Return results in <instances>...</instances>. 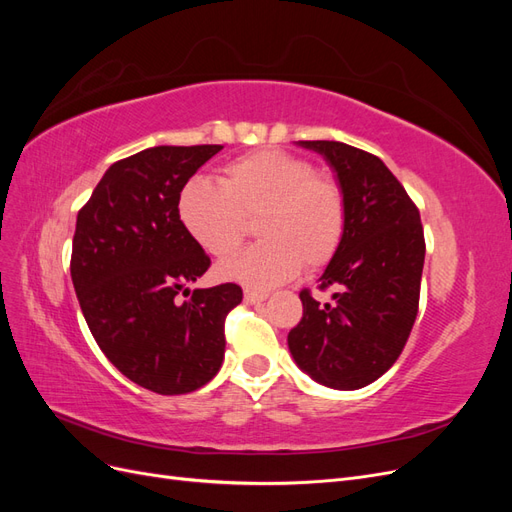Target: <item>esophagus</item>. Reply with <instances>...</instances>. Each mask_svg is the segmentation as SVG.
<instances>
[{
	"label": "esophagus",
	"instance_id": "esophagus-1",
	"mask_svg": "<svg viewBox=\"0 0 512 512\" xmlns=\"http://www.w3.org/2000/svg\"><path fill=\"white\" fill-rule=\"evenodd\" d=\"M269 297L267 292H258V290H250L247 288L245 292H243V301L247 303V305H258V303H262Z\"/></svg>",
	"mask_w": 512,
	"mask_h": 512
}]
</instances>
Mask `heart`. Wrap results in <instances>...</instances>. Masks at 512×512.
<instances>
[{
  "label": "heart",
  "instance_id": "1",
  "mask_svg": "<svg viewBox=\"0 0 512 512\" xmlns=\"http://www.w3.org/2000/svg\"><path fill=\"white\" fill-rule=\"evenodd\" d=\"M177 213L185 232L209 256L228 258L256 218L260 241L218 267L222 280L252 290L288 282L303 265L320 267L342 245L346 200L339 185L316 175L312 162L280 149H262L230 162L220 185L192 179L183 185Z\"/></svg>",
  "mask_w": 512,
  "mask_h": 512
}]
</instances>
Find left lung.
I'll return each instance as SVG.
<instances>
[{"label":"left lung","instance_id":"left-lung-1","mask_svg":"<svg viewBox=\"0 0 512 512\" xmlns=\"http://www.w3.org/2000/svg\"><path fill=\"white\" fill-rule=\"evenodd\" d=\"M299 145L335 170L346 232L318 286L337 288L333 303L301 290L303 318L288 348L312 380L356 391L389 371L410 337L425 262L421 213L380 158L337 141Z\"/></svg>","mask_w":512,"mask_h":512}]
</instances>
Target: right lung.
I'll return each instance as SVG.
<instances>
[{
    "mask_svg": "<svg viewBox=\"0 0 512 512\" xmlns=\"http://www.w3.org/2000/svg\"><path fill=\"white\" fill-rule=\"evenodd\" d=\"M220 149L162 145L123 158L76 218L70 275L87 327L123 376L160 395L192 393L218 374L224 322L243 299L237 284L188 288L211 258L181 226L177 200Z\"/></svg>",
    "mask_w": 512,
    "mask_h": 512,
    "instance_id": "right-lung-1",
    "label": "right lung"
}]
</instances>
